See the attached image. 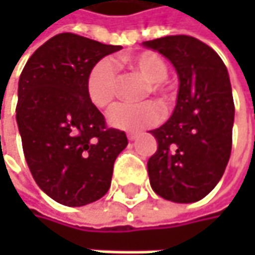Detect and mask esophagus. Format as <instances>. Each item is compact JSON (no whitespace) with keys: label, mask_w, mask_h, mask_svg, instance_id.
Here are the masks:
<instances>
[{"label":"esophagus","mask_w":255,"mask_h":255,"mask_svg":"<svg viewBox=\"0 0 255 255\" xmlns=\"http://www.w3.org/2000/svg\"><path fill=\"white\" fill-rule=\"evenodd\" d=\"M127 137H128V140H131V141H132V140H135V138H137V132H128Z\"/></svg>","instance_id":"1"}]
</instances>
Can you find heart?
I'll return each instance as SVG.
<instances>
[{"instance_id": "b5f03b06", "label": "heart", "mask_w": 255, "mask_h": 255, "mask_svg": "<svg viewBox=\"0 0 255 255\" xmlns=\"http://www.w3.org/2000/svg\"><path fill=\"white\" fill-rule=\"evenodd\" d=\"M127 63L147 81L146 94L152 93L159 97L162 103L173 100V93L165 85L168 68L165 60L155 51H140L127 57ZM118 71L114 60L105 57L99 60L87 77V94L90 102L100 108L108 109L117 97ZM162 118V111L155 102H143L138 105L121 103L109 112V123L117 128L135 131L152 127Z\"/></svg>"}]
</instances>
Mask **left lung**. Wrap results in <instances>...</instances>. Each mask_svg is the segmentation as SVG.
<instances>
[{
    "label": "left lung",
    "instance_id": "8db88e82",
    "mask_svg": "<svg viewBox=\"0 0 255 255\" xmlns=\"http://www.w3.org/2000/svg\"><path fill=\"white\" fill-rule=\"evenodd\" d=\"M143 45L167 57L180 82L171 118L150 131L158 141L147 161L150 186L167 201L196 202L216 187L229 162L235 105L228 68L193 36L170 35Z\"/></svg>",
    "mask_w": 255,
    "mask_h": 255
}]
</instances>
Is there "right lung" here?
Instances as JSON below:
<instances>
[{
  "label": "right lung",
  "instance_id": "obj_1",
  "mask_svg": "<svg viewBox=\"0 0 255 255\" xmlns=\"http://www.w3.org/2000/svg\"><path fill=\"white\" fill-rule=\"evenodd\" d=\"M75 33H59L27 60L19 78L16 121L27 167L39 189L68 207L91 204L111 187L124 131L106 128L90 102L87 77L121 50Z\"/></svg>",
  "mask_w": 255,
  "mask_h": 255
}]
</instances>
